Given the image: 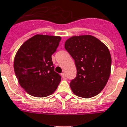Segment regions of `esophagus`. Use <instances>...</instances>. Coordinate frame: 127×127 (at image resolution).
<instances>
[{"label":"esophagus","mask_w":127,"mask_h":127,"mask_svg":"<svg viewBox=\"0 0 127 127\" xmlns=\"http://www.w3.org/2000/svg\"><path fill=\"white\" fill-rule=\"evenodd\" d=\"M61 75H62V77L63 79H66L67 77H66V75H65V73H62L61 74Z\"/></svg>","instance_id":"1"}]
</instances>
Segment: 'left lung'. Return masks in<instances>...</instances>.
<instances>
[{
    "instance_id": "8db88e82",
    "label": "left lung",
    "mask_w": 127,
    "mask_h": 127,
    "mask_svg": "<svg viewBox=\"0 0 127 127\" xmlns=\"http://www.w3.org/2000/svg\"><path fill=\"white\" fill-rule=\"evenodd\" d=\"M65 48L74 60L77 75L69 85L78 97L91 98L98 95L107 83L111 57L107 47L93 36H73Z\"/></svg>"
}]
</instances>
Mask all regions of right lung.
I'll return each mask as SVG.
<instances>
[{"label": "right lung", "instance_id": "add662e5", "mask_svg": "<svg viewBox=\"0 0 127 127\" xmlns=\"http://www.w3.org/2000/svg\"><path fill=\"white\" fill-rule=\"evenodd\" d=\"M61 37L37 34L24 42L16 54L14 69L19 84L34 97H44L56 91L61 81L54 71L52 55Z\"/></svg>", "mask_w": 127, "mask_h": 127}]
</instances>
